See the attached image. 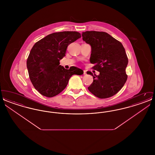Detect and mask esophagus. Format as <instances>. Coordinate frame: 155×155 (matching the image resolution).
Masks as SVG:
<instances>
[{
    "mask_svg": "<svg viewBox=\"0 0 155 155\" xmlns=\"http://www.w3.org/2000/svg\"><path fill=\"white\" fill-rule=\"evenodd\" d=\"M87 74V72L85 70H84V75H86Z\"/></svg>",
    "mask_w": 155,
    "mask_h": 155,
    "instance_id": "obj_1",
    "label": "esophagus"
}]
</instances>
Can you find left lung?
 <instances>
[{"instance_id":"8db88e82","label":"left lung","mask_w":155,"mask_h":155,"mask_svg":"<svg viewBox=\"0 0 155 155\" xmlns=\"http://www.w3.org/2000/svg\"><path fill=\"white\" fill-rule=\"evenodd\" d=\"M82 39L91 46L90 62L98 75L87 71L94 81L88 89L95 96L108 98L116 94L127 80L125 68L128 60L122 44L109 34L99 31H86Z\"/></svg>"}]
</instances>
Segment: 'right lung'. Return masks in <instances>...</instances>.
<instances>
[{"instance_id":"obj_1","label":"right lung","mask_w":155,"mask_h":155,"mask_svg":"<svg viewBox=\"0 0 155 155\" xmlns=\"http://www.w3.org/2000/svg\"><path fill=\"white\" fill-rule=\"evenodd\" d=\"M76 31H63L47 35L35 43L30 51L27 67L30 80L42 95L56 96L67 85L70 77L82 75L83 71L76 67L65 69L60 60L65 56L68 45L81 38Z\"/></svg>"}]
</instances>
